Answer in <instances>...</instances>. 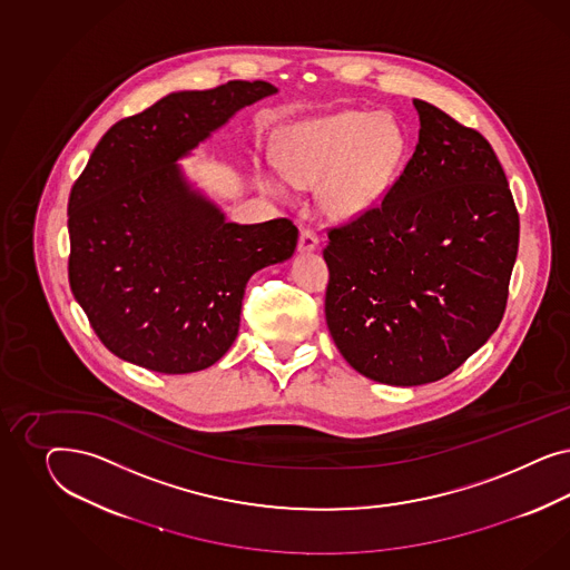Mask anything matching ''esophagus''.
Returning a JSON list of instances; mask_svg holds the SVG:
<instances>
[{
    "label": "esophagus",
    "instance_id": "1",
    "mask_svg": "<svg viewBox=\"0 0 570 570\" xmlns=\"http://www.w3.org/2000/svg\"><path fill=\"white\" fill-rule=\"evenodd\" d=\"M320 244V236L311 229V227H301V234H298V250L301 253H311L315 250Z\"/></svg>",
    "mask_w": 570,
    "mask_h": 570
}]
</instances>
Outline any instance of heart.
<instances>
[{
  "mask_svg": "<svg viewBox=\"0 0 570 570\" xmlns=\"http://www.w3.org/2000/svg\"><path fill=\"white\" fill-rule=\"evenodd\" d=\"M403 156V136L386 117L341 112L298 122L279 141L284 173H269L263 186L286 194L291 181H322V207L334 217H357L374 207L391 186Z\"/></svg>",
  "mask_w": 570,
  "mask_h": 570,
  "instance_id": "b5f03b06",
  "label": "heart"
}]
</instances>
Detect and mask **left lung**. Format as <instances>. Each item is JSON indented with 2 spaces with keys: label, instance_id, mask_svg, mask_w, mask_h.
Instances as JSON below:
<instances>
[{
  "label": "left lung",
  "instance_id": "8db88e82",
  "mask_svg": "<svg viewBox=\"0 0 570 570\" xmlns=\"http://www.w3.org/2000/svg\"><path fill=\"white\" fill-rule=\"evenodd\" d=\"M414 155L379 205L328 227L326 322L365 379H445L500 326L517 261V205L491 144L414 100Z\"/></svg>",
  "mask_w": 570,
  "mask_h": 570
}]
</instances>
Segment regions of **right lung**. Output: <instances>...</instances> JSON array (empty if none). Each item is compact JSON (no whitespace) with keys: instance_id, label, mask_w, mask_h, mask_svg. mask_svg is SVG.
Instances as JSON below:
<instances>
[{"instance_id":"right-lung-1","label":"right lung","mask_w":570,"mask_h":570,"mask_svg":"<svg viewBox=\"0 0 570 570\" xmlns=\"http://www.w3.org/2000/svg\"><path fill=\"white\" fill-rule=\"evenodd\" d=\"M267 81L177 91L115 122L69 198V284L102 345L160 374L219 362L240 328L250 276L293 257L298 229L279 217L227 224L188 188L175 160Z\"/></svg>"}]
</instances>
